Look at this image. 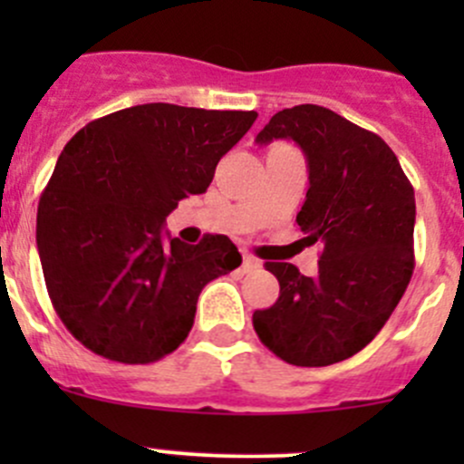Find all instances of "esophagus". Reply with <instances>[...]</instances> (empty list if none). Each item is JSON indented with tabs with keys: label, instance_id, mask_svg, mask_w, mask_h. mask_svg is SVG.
Instances as JSON below:
<instances>
[{
	"label": "esophagus",
	"instance_id": "1",
	"mask_svg": "<svg viewBox=\"0 0 464 464\" xmlns=\"http://www.w3.org/2000/svg\"><path fill=\"white\" fill-rule=\"evenodd\" d=\"M258 266H260V260L254 258V256H245V258H242V271H254L258 269Z\"/></svg>",
	"mask_w": 464,
	"mask_h": 464
}]
</instances>
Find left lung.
<instances>
[{"label": "left lung", "instance_id": "left-lung-1", "mask_svg": "<svg viewBox=\"0 0 464 464\" xmlns=\"http://www.w3.org/2000/svg\"><path fill=\"white\" fill-rule=\"evenodd\" d=\"M274 139H292L305 154L310 188L296 222L323 254L314 278L289 262H265L280 296L254 312V327L283 362L332 366L375 339L409 287L413 186L382 137L327 107L278 111L256 143Z\"/></svg>", "mask_w": 464, "mask_h": 464}]
</instances>
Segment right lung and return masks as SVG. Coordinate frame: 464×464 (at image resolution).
Returning <instances> with one entry per match:
<instances>
[{
    "label": "right lung",
    "mask_w": 464,
    "mask_h": 464,
    "mask_svg": "<svg viewBox=\"0 0 464 464\" xmlns=\"http://www.w3.org/2000/svg\"><path fill=\"white\" fill-rule=\"evenodd\" d=\"M256 111L148 102L87 123L37 206V251L60 321L85 348L152 363L188 336L202 289L240 266L227 236L186 245L163 228L254 125Z\"/></svg>",
    "instance_id": "obj_1"
}]
</instances>
